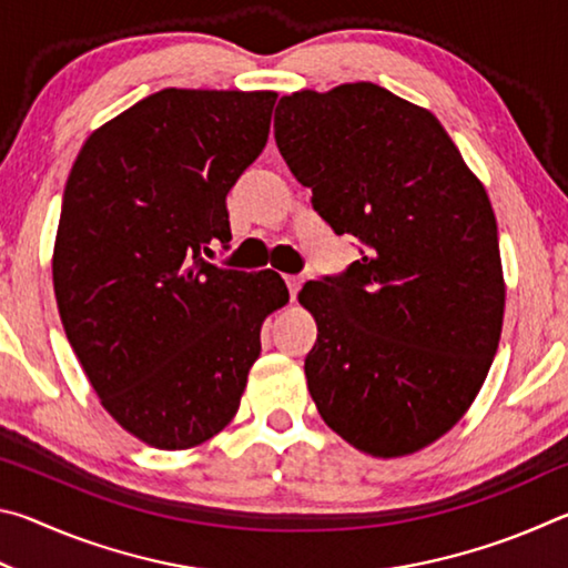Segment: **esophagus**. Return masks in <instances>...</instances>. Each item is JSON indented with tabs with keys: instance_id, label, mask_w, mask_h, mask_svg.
<instances>
[{
	"instance_id": "34e87169",
	"label": "esophagus",
	"mask_w": 568,
	"mask_h": 568,
	"mask_svg": "<svg viewBox=\"0 0 568 568\" xmlns=\"http://www.w3.org/2000/svg\"><path fill=\"white\" fill-rule=\"evenodd\" d=\"M285 285H287V291H291V297L295 301V295H297V291H301V285H303V277L301 275H285Z\"/></svg>"
}]
</instances>
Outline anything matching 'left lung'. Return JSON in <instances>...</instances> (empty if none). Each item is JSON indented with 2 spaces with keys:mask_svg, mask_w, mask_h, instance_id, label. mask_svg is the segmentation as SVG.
<instances>
[{
  "mask_svg": "<svg viewBox=\"0 0 568 568\" xmlns=\"http://www.w3.org/2000/svg\"><path fill=\"white\" fill-rule=\"evenodd\" d=\"M275 142L335 235L365 245L297 301L323 420L376 458L410 456L466 416L501 341L506 283L491 200L434 112L373 82L277 102Z\"/></svg>",
  "mask_w": 568,
  "mask_h": 568,
  "instance_id": "8db88e82",
  "label": "left lung"
}]
</instances>
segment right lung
Segmentation results:
<instances>
[{
    "mask_svg": "<svg viewBox=\"0 0 568 568\" xmlns=\"http://www.w3.org/2000/svg\"><path fill=\"white\" fill-rule=\"evenodd\" d=\"M277 92L160 90L104 122L70 170L52 253L67 341L102 408L185 450L235 418L281 275L210 265L225 197L261 155Z\"/></svg>",
    "mask_w": 568,
    "mask_h": 568,
    "instance_id": "add662e5",
    "label": "right lung"
}]
</instances>
